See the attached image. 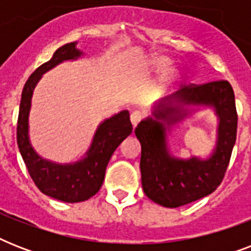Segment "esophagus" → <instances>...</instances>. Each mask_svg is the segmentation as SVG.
<instances>
[{
  "instance_id": "esophagus-1",
  "label": "esophagus",
  "mask_w": 251,
  "mask_h": 251,
  "mask_svg": "<svg viewBox=\"0 0 251 251\" xmlns=\"http://www.w3.org/2000/svg\"><path fill=\"white\" fill-rule=\"evenodd\" d=\"M142 118H143V113L139 112V110H135V112H133V113L130 114V120H131V124H133L134 127L141 122Z\"/></svg>"
}]
</instances>
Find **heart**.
Here are the masks:
<instances>
[{"instance_id": "heart-1", "label": "heart", "mask_w": 251, "mask_h": 251, "mask_svg": "<svg viewBox=\"0 0 251 251\" xmlns=\"http://www.w3.org/2000/svg\"><path fill=\"white\" fill-rule=\"evenodd\" d=\"M172 61L165 56H153L150 57L147 60L142 64V68L145 69V70H151V72L155 73H161L165 72L169 69L171 66ZM169 79V78H168Z\"/></svg>"}]
</instances>
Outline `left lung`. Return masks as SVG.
Wrapping results in <instances>:
<instances>
[{
  "label": "left lung",
  "instance_id": "left-lung-1",
  "mask_svg": "<svg viewBox=\"0 0 251 251\" xmlns=\"http://www.w3.org/2000/svg\"><path fill=\"white\" fill-rule=\"evenodd\" d=\"M214 107L219 118L217 146L208 159H179L169 153L166 131L182 121L195 106ZM141 142L142 186L157 204L169 208L211 194L222 183L237 135V112L229 82L216 80L183 86L172 96L155 104L152 116L135 127Z\"/></svg>",
  "mask_w": 251,
  "mask_h": 251
}]
</instances>
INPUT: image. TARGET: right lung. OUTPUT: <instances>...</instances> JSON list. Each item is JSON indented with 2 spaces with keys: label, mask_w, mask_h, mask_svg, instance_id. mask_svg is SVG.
<instances>
[{
  "label": "right lung",
  "mask_w": 251,
  "mask_h": 251,
  "mask_svg": "<svg viewBox=\"0 0 251 251\" xmlns=\"http://www.w3.org/2000/svg\"><path fill=\"white\" fill-rule=\"evenodd\" d=\"M83 53L76 43H69L54 52L53 57L31 74L22 91L18 116L17 142L25 167L37 189L48 197L66 203L83 202L94 197L102 185L106 165L122 141L133 131L129 110H121L102 121L95 131L91 147L82 160L58 164L39 156L29 142L28 116L32 94L43 74L61 62L76 60Z\"/></svg>",
  "instance_id": "right-lung-1"
}]
</instances>
